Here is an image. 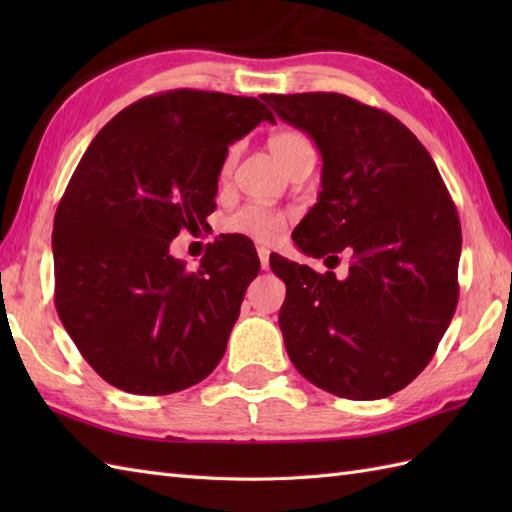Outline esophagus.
Returning <instances> with one entry per match:
<instances>
[{
    "label": "esophagus",
    "mask_w": 512,
    "mask_h": 512,
    "mask_svg": "<svg viewBox=\"0 0 512 512\" xmlns=\"http://www.w3.org/2000/svg\"><path fill=\"white\" fill-rule=\"evenodd\" d=\"M257 255H259V264H262V270H268V257L270 250L266 246H257Z\"/></svg>",
    "instance_id": "obj_1"
}]
</instances>
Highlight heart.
<instances>
[{"label": "heart", "mask_w": 512, "mask_h": 512, "mask_svg": "<svg viewBox=\"0 0 512 512\" xmlns=\"http://www.w3.org/2000/svg\"><path fill=\"white\" fill-rule=\"evenodd\" d=\"M306 149H312L310 140L299 132H279L270 138V151H273V156L279 160V165L284 169L288 167V162L299 154V151H306ZM233 160H235V151H231V154L226 156L224 173L231 169ZM222 226L226 233L253 239V242H273V239H277L281 231H284L286 215L273 209H266V206H259V204H246L242 209H237L235 213L228 215L222 222Z\"/></svg>", "instance_id": "1"}]
</instances>
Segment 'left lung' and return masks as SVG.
<instances>
[{"label":"left lung","instance_id":"left-lung-1","mask_svg":"<svg viewBox=\"0 0 512 512\" xmlns=\"http://www.w3.org/2000/svg\"><path fill=\"white\" fill-rule=\"evenodd\" d=\"M262 99L323 158L319 200L292 239L336 264L350 253L345 279L270 257L286 284V352L334 396L387 398L429 365L458 306V211L429 151L398 118L336 92Z\"/></svg>","mask_w":512,"mask_h":512}]
</instances>
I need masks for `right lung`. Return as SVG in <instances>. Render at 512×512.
Here are the masks:
<instances>
[{
  "label": "right lung",
  "mask_w": 512,
  "mask_h": 512,
  "mask_svg": "<svg viewBox=\"0 0 512 512\" xmlns=\"http://www.w3.org/2000/svg\"><path fill=\"white\" fill-rule=\"evenodd\" d=\"M262 121L275 116L250 96L160 92L118 112L74 169L54 215V306L110 385L165 396L222 361L257 253L220 237L187 270L169 244L206 224L228 145Z\"/></svg>",
  "instance_id": "add662e5"
}]
</instances>
